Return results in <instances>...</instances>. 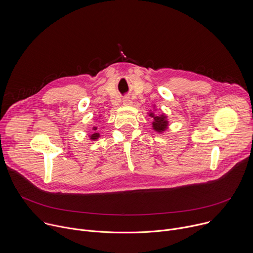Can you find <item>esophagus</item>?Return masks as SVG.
I'll use <instances>...</instances> for the list:
<instances>
[{
  "label": "esophagus",
  "mask_w": 253,
  "mask_h": 253,
  "mask_svg": "<svg viewBox=\"0 0 253 253\" xmlns=\"http://www.w3.org/2000/svg\"><path fill=\"white\" fill-rule=\"evenodd\" d=\"M123 105H126V106L132 105V100L130 98H124L123 99Z\"/></svg>",
  "instance_id": "obj_1"
}]
</instances>
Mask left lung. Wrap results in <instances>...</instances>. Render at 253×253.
I'll list each match as a JSON object with an SVG mask.
<instances>
[{"label": "left lung", "instance_id": "8db88e82", "mask_svg": "<svg viewBox=\"0 0 253 253\" xmlns=\"http://www.w3.org/2000/svg\"><path fill=\"white\" fill-rule=\"evenodd\" d=\"M154 111H151L148 113V115L152 118V128L154 131H156L157 133H163L164 131H166L168 129L169 126V121L167 120V116L164 113H155V111L157 110L155 106H154Z\"/></svg>", "mask_w": 253, "mask_h": 253}]
</instances>
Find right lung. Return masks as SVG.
Masks as SVG:
<instances>
[{
	"label": "right lung",
	"instance_id": "right-lung-1",
	"mask_svg": "<svg viewBox=\"0 0 253 253\" xmlns=\"http://www.w3.org/2000/svg\"><path fill=\"white\" fill-rule=\"evenodd\" d=\"M99 117H100V116H99ZM92 129H93L94 131H96V130H97V127H95V126H94ZM99 137H100V134H99V133H97V132H94L93 134L89 135V138H90V140H92V141L97 140Z\"/></svg>",
	"mask_w": 253,
	"mask_h": 253
}]
</instances>
